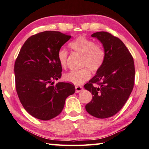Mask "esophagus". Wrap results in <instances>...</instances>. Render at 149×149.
Masks as SVG:
<instances>
[{"mask_svg":"<svg viewBox=\"0 0 149 149\" xmlns=\"http://www.w3.org/2000/svg\"><path fill=\"white\" fill-rule=\"evenodd\" d=\"M75 92L76 93H79L83 90V87L81 86H75Z\"/></svg>","mask_w":149,"mask_h":149,"instance_id":"1","label":"esophagus"}]
</instances>
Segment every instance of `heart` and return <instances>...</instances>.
<instances>
[{"instance_id":"obj_1","label":"heart","mask_w":149,"mask_h":149,"mask_svg":"<svg viewBox=\"0 0 149 149\" xmlns=\"http://www.w3.org/2000/svg\"><path fill=\"white\" fill-rule=\"evenodd\" d=\"M69 46L72 50L83 54L81 65L87 67L68 73L64 79L67 82L80 85L90 78L89 68L93 72H97L102 67L105 58L104 50L100 45L95 43L92 39L85 36L77 37L70 42ZM68 54V52L64 49H60L58 52V60L62 68L66 67Z\"/></svg>"}]
</instances>
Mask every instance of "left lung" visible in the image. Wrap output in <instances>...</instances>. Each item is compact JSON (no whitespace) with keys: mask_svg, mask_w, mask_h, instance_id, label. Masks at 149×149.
Wrapping results in <instances>:
<instances>
[{"mask_svg":"<svg viewBox=\"0 0 149 149\" xmlns=\"http://www.w3.org/2000/svg\"><path fill=\"white\" fill-rule=\"evenodd\" d=\"M91 37L102 44L105 58L96 75L84 85L93 95L85 109L93 116L102 119L119 112L129 98L134 85V61L129 50L118 37L105 31L96 32Z\"/></svg>","mask_w":149,"mask_h":149,"instance_id":"left-lung-1","label":"left lung"}]
</instances>
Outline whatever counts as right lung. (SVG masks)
I'll list each match as a JSON object with an SVG mask.
<instances>
[{
    "label": "right lung",
    "instance_id": "add662e5",
    "mask_svg": "<svg viewBox=\"0 0 149 149\" xmlns=\"http://www.w3.org/2000/svg\"><path fill=\"white\" fill-rule=\"evenodd\" d=\"M70 38V35L53 31L32 35L24 42L15 62L17 96L25 110L37 119L49 120L57 116L66 98L75 91L69 83L52 85L62 75L58 52Z\"/></svg>",
    "mask_w": 149,
    "mask_h": 149
}]
</instances>
